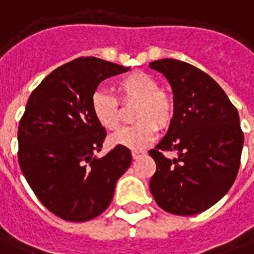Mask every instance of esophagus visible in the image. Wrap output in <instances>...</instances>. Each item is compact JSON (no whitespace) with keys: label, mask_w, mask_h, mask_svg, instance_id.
<instances>
[{"label":"esophagus","mask_w":254,"mask_h":254,"mask_svg":"<svg viewBox=\"0 0 254 254\" xmlns=\"http://www.w3.org/2000/svg\"><path fill=\"white\" fill-rule=\"evenodd\" d=\"M143 154H144V151H139V150H133V151H132L133 159H137V158L141 157Z\"/></svg>","instance_id":"esophagus-1"}]
</instances>
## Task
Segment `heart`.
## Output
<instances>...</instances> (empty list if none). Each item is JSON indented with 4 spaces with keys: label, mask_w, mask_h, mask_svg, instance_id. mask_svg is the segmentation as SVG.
<instances>
[{
    "label": "heart",
    "mask_w": 254,
    "mask_h": 254,
    "mask_svg": "<svg viewBox=\"0 0 254 254\" xmlns=\"http://www.w3.org/2000/svg\"><path fill=\"white\" fill-rule=\"evenodd\" d=\"M115 90L124 106H137L133 111V121L137 124L113 134L110 143L129 150H143L155 140L158 127L165 129L170 125L175 114L173 100L161 90L155 78L143 71L121 78ZM90 109L97 124L106 130H117L121 127V106L113 95L103 90L96 92L90 100Z\"/></svg>",
    "instance_id": "heart-1"
}]
</instances>
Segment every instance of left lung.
Masks as SVG:
<instances>
[{
    "mask_svg": "<svg viewBox=\"0 0 254 254\" xmlns=\"http://www.w3.org/2000/svg\"><path fill=\"white\" fill-rule=\"evenodd\" d=\"M172 86L175 114L165 137L150 155L157 170L150 191L158 206L192 216L219 202L238 175L244 133L238 110L206 72L175 59L150 63ZM176 151L178 158L164 157Z\"/></svg>",
    "mask_w": 254,
    "mask_h": 254,
    "instance_id": "left-lung-1",
    "label": "left lung"
}]
</instances>
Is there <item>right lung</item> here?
<instances>
[{
	"mask_svg": "<svg viewBox=\"0 0 254 254\" xmlns=\"http://www.w3.org/2000/svg\"><path fill=\"white\" fill-rule=\"evenodd\" d=\"M127 70L79 58L53 70L28 97L17 130L19 165L41 203L60 219L81 223L102 214L132 162L120 145L95 157L107 133L90 109L99 84Z\"/></svg>",
	"mask_w": 254,
	"mask_h": 254,
	"instance_id": "obj_1",
	"label": "right lung"
}]
</instances>
